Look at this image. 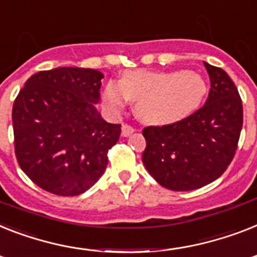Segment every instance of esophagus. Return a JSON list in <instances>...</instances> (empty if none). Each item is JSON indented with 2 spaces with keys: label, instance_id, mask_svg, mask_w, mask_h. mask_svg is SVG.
Masks as SVG:
<instances>
[{
  "label": "esophagus",
  "instance_id": "esophagus-1",
  "mask_svg": "<svg viewBox=\"0 0 257 257\" xmlns=\"http://www.w3.org/2000/svg\"><path fill=\"white\" fill-rule=\"evenodd\" d=\"M133 132H135V128H132L131 125H128V124L122 125V128H121V136H122V137H129V136L132 135Z\"/></svg>",
  "mask_w": 257,
  "mask_h": 257
}]
</instances>
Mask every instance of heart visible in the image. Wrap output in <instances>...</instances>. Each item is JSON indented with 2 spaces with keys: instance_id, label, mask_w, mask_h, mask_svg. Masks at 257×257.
<instances>
[{
  "instance_id": "b5f03b06",
  "label": "heart",
  "mask_w": 257,
  "mask_h": 257,
  "mask_svg": "<svg viewBox=\"0 0 257 257\" xmlns=\"http://www.w3.org/2000/svg\"><path fill=\"white\" fill-rule=\"evenodd\" d=\"M206 92V81L194 71L132 70L124 72L118 83L105 85L103 103L110 112H117L131 99L136 101V113L143 121L162 125L194 113Z\"/></svg>"
}]
</instances>
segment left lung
<instances>
[{
  "label": "left lung",
  "instance_id": "8db88e82",
  "mask_svg": "<svg viewBox=\"0 0 257 257\" xmlns=\"http://www.w3.org/2000/svg\"><path fill=\"white\" fill-rule=\"evenodd\" d=\"M211 88L201 109L174 124L147 126L143 162L161 186L173 191L203 187L226 172L243 126L236 85L222 68L204 62Z\"/></svg>",
  "mask_w": 257,
  "mask_h": 257
}]
</instances>
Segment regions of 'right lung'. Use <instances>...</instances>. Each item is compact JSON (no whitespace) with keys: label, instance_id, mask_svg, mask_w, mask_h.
<instances>
[{"label":"right lung","instance_id":"1","mask_svg":"<svg viewBox=\"0 0 257 257\" xmlns=\"http://www.w3.org/2000/svg\"><path fill=\"white\" fill-rule=\"evenodd\" d=\"M103 78L92 68L39 71L17 96L12 114L17 161L41 189L74 197L105 172L121 125L107 122L96 109Z\"/></svg>","mask_w":257,"mask_h":257}]
</instances>
